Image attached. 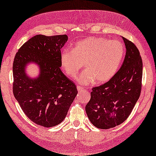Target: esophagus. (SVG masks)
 <instances>
[{"mask_svg": "<svg viewBox=\"0 0 156 156\" xmlns=\"http://www.w3.org/2000/svg\"><path fill=\"white\" fill-rule=\"evenodd\" d=\"M77 90H78V92H81V91H82V90H84V88L80 87V86H78V87H77Z\"/></svg>", "mask_w": 156, "mask_h": 156, "instance_id": "34e87169", "label": "esophagus"}]
</instances>
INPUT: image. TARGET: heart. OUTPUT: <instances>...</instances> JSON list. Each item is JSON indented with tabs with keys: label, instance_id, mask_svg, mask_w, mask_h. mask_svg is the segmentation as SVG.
Segmentation results:
<instances>
[{
	"label": "heart",
	"instance_id": "1",
	"mask_svg": "<svg viewBox=\"0 0 156 156\" xmlns=\"http://www.w3.org/2000/svg\"><path fill=\"white\" fill-rule=\"evenodd\" d=\"M124 45L117 40L90 37L79 41L72 51L61 54V65L69 77L74 78L83 68L86 70L77 78L81 85L107 82L113 77L124 58Z\"/></svg>",
	"mask_w": 156,
	"mask_h": 156
}]
</instances>
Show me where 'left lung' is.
I'll return each mask as SVG.
<instances>
[{
    "mask_svg": "<svg viewBox=\"0 0 156 156\" xmlns=\"http://www.w3.org/2000/svg\"><path fill=\"white\" fill-rule=\"evenodd\" d=\"M126 48L123 63L107 83L92 88L85 107L89 120L96 127L107 129L128 118L140 96L143 63L136 46L122 37Z\"/></svg>",
    "mask_w": 156,
    "mask_h": 156,
    "instance_id": "left-lung-1",
    "label": "left lung"
}]
</instances>
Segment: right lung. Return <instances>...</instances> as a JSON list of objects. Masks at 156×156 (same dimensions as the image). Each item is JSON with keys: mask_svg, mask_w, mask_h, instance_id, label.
<instances>
[{"mask_svg": "<svg viewBox=\"0 0 156 156\" xmlns=\"http://www.w3.org/2000/svg\"><path fill=\"white\" fill-rule=\"evenodd\" d=\"M67 41L66 35H35L21 46L13 62L16 100L30 120L45 127L64 121L78 94L76 85L60 69L61 49ZM31 63L38 66L35 77L26 71Z\"/></svg>", "mask_w": 156, "mask_h": 156, "instance_id": "obj_1", "label": "right lung"}]
</instances>
